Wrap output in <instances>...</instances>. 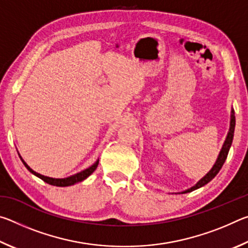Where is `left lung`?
Wrapping results in <instances>:
<instances>
[{
    "instance_id": "8db88e82",
    "label": "left lung",
    "mask_w": 248,
    "mask_h": 248,
    "mask_svg": "<svg viewBox=\"0 0 248 248\" xmlns=\"http://www.w3.org/2000/svg\"><path fill=\"white\" fill-rule=\"evenodd\" d=\"M234 129H235V116H234V110H232V115H231V124H230V131L228 133V137H226V140L223 144V148H222L221 152L219 154V157H217V162L215 166L212 167V170L209 171V173L204 176L202 179H200L198 183H197L196 186L191 187L190 189H188L186 191H184V194H186V192H190L192 190H196L198 189V188L204 186L205 184H208L210 180L213 179L217 176V174L219 173L220 170L222 169V166H223L224 162L226 157H228V154H229V151L231 148V144H232V141H233V137H234Z\"/></svg>"
}]
</instances>
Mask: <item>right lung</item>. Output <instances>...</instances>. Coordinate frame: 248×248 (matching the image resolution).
I'll use <instances>...</instances> for the list:
<instances>
[{
  "mask_svg": "<svg viewBox=\"0 0 248 248\" xmlns=\"http://www.w3.org/2000/svg\"><path fill=\"white\" fill-rule=\"evenodd\" d=\"M22 161H23V159H22ZM23 163H24V165L26 166V169L29 171H31V173H32L33 175H36L37 177H39L40 179H43L44 182H46L47 184L52 185V186L65 187V186H71V185H74V184H77V183L82 182V180H84L85 178L89 177V176L96 170V167H97L98 159H97V161H96L95 164H93L91 167H89V169H86L85 170L81 171V173H78V174H75L73 176H70V177H68V178H62V179H60V178H50V177H47V176L40 175L38 173H36L35 170H32L31 167H29L24 161H23Z\"/></svg>",
  "mask_w": 248,
  "mask_h": 248,
  "instance_id": "add662e5",
  "label": "right lung"
}]
</instances>
